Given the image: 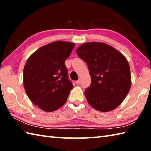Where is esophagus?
<instances>
[{
    "instance_id": "34e87169",
    "label": "esophagus",
    "mask_w": 151,
    "mask_h": 151,
    "mask_svg": "<svg viewBox=\"0 0 151 151\" xmlns=\"http://www.w3.org/2000/svg\"><path fill=\"white\" fill-rule=\"evenodd\" d=\"M80 83H81V81H80V79H79V80H78V81H75V83L76 84V85H78V84H80Z\"/></svg>"
}]
</instances>
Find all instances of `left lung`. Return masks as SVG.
Wrapping results in <instances>:
<instances>
[{
    "label": "left lung",
    "mask_w": 151,
    "mask_h": 151,
    "mask_svg": "<svg viewBox=\"0 0 151 151\" xmlns=\"http://www.w3.org/2000/svg\"><path fill=\"white\" fill-rule=\"evenodd\" d=\"M76 52L88 65L91 86L85 91L88 104L101 112L115 109L126 98L131 86L126 57L103 42H86Z\"/></svg>",
    "instance_id": "1"
}]
</instances>
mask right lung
Instances as JSON below:
<instances>
[{
  "label": "right lung",
  "instance_id": "add662e5",
  "mask_svg": "<svg viewBox=\"0 0 151 151\" xmlns=\"http://www.w3.org/2000/svg\"><path fill=\"white\" fill-rule=\"evenodd\" d=\"M57 41L39 48L30 56L23 70V83L33 104L45 112H53L65 104L73 88L68 80L65 60L75 47Z\"/></svg>",
  "mask_w": 151,
  "mask_h": 151
}]
</instances>
